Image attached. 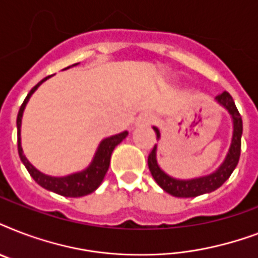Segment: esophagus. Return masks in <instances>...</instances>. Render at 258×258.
<instances>
[{"mask_svg": "<svg viewBox=\"0 0 258 258\" xmlns=\"http://www.w3.org/2000/svg\"><path fill=\"white\" fill-rule=\"evenodd\" d=\"M153 120V115H150V113H141V115L138 116L137 121H135V125H137V127H146V125L151 124Z\"/></svg>", "mask_w": 258, "mask_h": 258, "instance_id": "1", "label": "esophagus"}]
</instances>
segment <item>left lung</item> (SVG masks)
I'll return each mask as SVG.
<instances>
[{
  "mask_svg": "<svg viewBox=\"0 0 258 258\" xmlns=\"http://www.w3.org/2000/svg\"><path fill=\"white\" fill-rule=\"evenodd\" d=\"M216 101L221 107H224L232 117L233 134L230 147L226 153V157L214 171L206 174V175L191 178V179H178V178L169 175L167 172L161 169V166L158 165L157 145L154 146L153 151L150 153L147 162H149V169L151 175L155 179V182L166 192H169L171 196L179 197V198H191V197H198L214 191L229 179V176L232 175V172L238 165L241 153V137H242V119H241L240 112L234 104L233 97L228 92H222L221 95H218L216 97ZM153 128L157 134V139L159 141L161 131L155 125Z\"/></svg>",
  "mask_w": 258,
  "mask_h": 258,
  "instance_id": "8db88e82",
  "label": "left lung"
}]
</instances>
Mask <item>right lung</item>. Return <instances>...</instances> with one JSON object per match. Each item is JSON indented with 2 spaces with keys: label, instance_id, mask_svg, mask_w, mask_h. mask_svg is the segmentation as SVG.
Listing matches in <instances>:
<instances>
[{
  "label": "right lung",
  "instance_id": "obj_1",
  "mask_svg": "<svg viewBox=\"0 0 258 258\" xmlns=\"http://www.w3.org/2000/svg\"><path fill=\"white\" fill-rule=\"evenodd\" d=\"M78 64H74V66L71 67L78 66ZM71 67H67L66 70H68ZM50 76L42 79L37 86H34L33 88L30 89V92L28 93V96L25 97V100H24L22 105L20 107V111H18L17 115L18 155H20V159H21V162L26 167V170L29 171L30 176H32L41 187L46 188V190H49V191L56 192V194H60V196L71 197V198L88 196V194L95 191V190L101 184V182L104 179L105 174L108 171L112 151L119 143H121V142L124 141L125 138H127V135H128V133H127V131H123V133L117 134V135H112V137H108L105 138V139H103V141L100 142V145L97 146L96 153L93 155L91 163L87 166L86 169L82 170V171L72 172V174H68V175L64 176H52L48 175V174H44V172H41L40 170L36 169V167L28 161V158L24 155V151H22L21 121L22 115H24V109H25L30 96L33 95L34 91L41 86L42 83L45 82V80H48Z\"/></svg>",
  "mask_w": 258,
  "mask_h": 258
}]
</instances>
